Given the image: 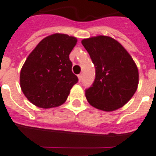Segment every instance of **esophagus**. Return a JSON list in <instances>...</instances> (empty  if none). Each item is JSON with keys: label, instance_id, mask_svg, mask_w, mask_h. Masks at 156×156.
I'll return each mask as SVG.
<instances>
[{"label": "esophagus", "instance_id": "esophagus-1", "mask_svg": "<svg viewBox=\"0 0 156 156\" xmlns=\"http://www.w3.org/2000/svg\"><path fill=\"white\" fill-rule=\"evenodd\" d=\"M78 81L79 82H81L82 81V79H83V75L82 74H79L78 76Z\"/></svg>", "mask_w": 156, "mask_h": 156}]
</instances>
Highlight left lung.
Segmentation results:
<instances>
[{
    "label": "left lung",
    "instance_id": "left-lung-1",
    "mask_svg": "<svg viewBox=\"0 0 156 156\" xmlns=\"http://www.w3.org/2000/svg\"><path fill=\"white\" fill-rule=\"evenodd\" d=\"M96 69L93 86L85 92L90 105L112 112L126 104L136 93L139 73L126 49L113 38L98 35L82 40Z\"/></svg>",
    "mask_w": 156,
    "mask_h": 156
}]
</instances>
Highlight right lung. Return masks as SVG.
<instances>
[{"mask_svg":"<svg viewBox=\"0 0 156 156\" xmlns=\"http://www.w3.org/2000/svg\"><path fill=\"white\" fill-rule=\"evenodd\" d=\"M77 41V38L68 34H51L43 39L29 55L20 70V83L31 103L46 109L65 102L78 81L69 60Z\"/></svg>","mask_w":156,"mask_h":156,"instance_id":"add662e5","label":"right lung"}]
</instances>
